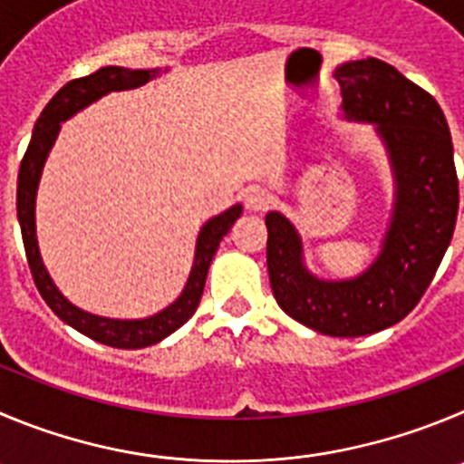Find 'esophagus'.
Returning a JSON list of instances; mask_svg holds the SVG:
<instances>
[{
  "label": "esophagus",
  "mask_w": 464,
  "mask_h": 464,
  "mask_svg": "<svg viewBox=\"0 0 464 464\" xmlns=\"http://www.w3.org/2000/svg\"><path fill=\"white\" fill-rule=\"evenodd\" d=\"M245 203H246V208L254 212L266 210V208L270 206V194H267L263 188H246Z\"/></svg>",
  "instance_id": "34e87169"
}]
</instances>
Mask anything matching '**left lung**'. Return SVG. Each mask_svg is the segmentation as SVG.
I'll return each mask as SVG.
<instances>
[{"label":"left lung","mask_w":464,"mask_h":464,"mask_svg":"<svg viewBox=\"0 0 464 464\" xmlns=\"http://www.w3.org/2000/svg\"><path fill=\"white\" fill-rule=\"evenodd\" d=\"M341 116L373 125L393 179V206L378 256L350 279H324L304 261V242L281 212L266 215L267 272L285 314L327 336L387 330L430 285L458 218V176L444 111L430 93L380 59L336 66Z\"/></svg>","instance_id":"left-lung-1"}]
</instances>
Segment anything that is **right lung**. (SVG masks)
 Returning <instances> with one entry per match:
<instances>
[{"mask_svg":"<svg viewBox=\"0 0 464 464\" xmlns=\"http://www.w3.org/2000/svg\"><path fill=\"white\" fill-rule=\"evenodd\" d=\"M162 75L160 68H123V66H105L95 71L93 75L80 77V80L68 82L66 86L56 91V95L45 105V110L38 116L34 125L32 141L27 146L20 173H17V222L23 231L24 252H27L29 270H32L34 281H36L38 293L47 302L52 311L72 330L82 332L89 339L98 343L111 345V348L137 350L149 348V345L160 343L169 334L183 327L197 311L198 302L206 285L208 267H210L212 256L218 252L222 237L231 231L233 222L242 215V203H236L228 210L219 212L215 218L208 219L197 236V246H194V261L189 270L185 288L176 300L162 311L146 318H107V315H95L89 311L72 304L66 295L52 281L45 263H43L41 249H38L36 237V194L38 183H41L43 167L47 162L52 146L62 132V123L82 111L84 107L101 101L102 95L111 91H128L144 86L146 82Z\"/></svg>","mask_w":464,"mask_h":464,"instance_id":"1","label":"right lung"}]
</instances>
